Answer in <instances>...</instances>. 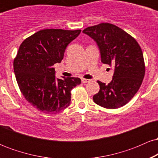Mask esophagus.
<instances>
[{
    "label": "esophagus",
    "instance_id": "34e87169",
    "mask_svg": "<svg viewBox=\"0 0 158 158\" xmlns=\"http://www.w3.org/2000/svg\"><path fill=\"white\" fill-rule=\"evenodd\" d=\"M90 81V79H81V82L83 84H85V83H88Z\"/></svg>",
    "mask_w": 158,
    "mask_h": 158
}]
</instances>
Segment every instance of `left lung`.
Returning a JSON list of instances; mask_svg holds the SVG:
<instances>
[{"label": "left lung", "instance_id": "1", "mask_svg": "<svg viewBox=\"0 0 158 158\" xmlns=\"http://www.w3.org/2000/svg\"><path fill=\"white\" fill-rule=\"evenodd\" d=\"M82 32L96 41L103 64L114 68L109 84L97 81L100 89L93 97L94 102L108 109L125 106L138 91L144 78L140 47L132 36L111 23L89 27Z\"/></svg>", "mask_w": 158, "mask_h": 158}]
</instances>
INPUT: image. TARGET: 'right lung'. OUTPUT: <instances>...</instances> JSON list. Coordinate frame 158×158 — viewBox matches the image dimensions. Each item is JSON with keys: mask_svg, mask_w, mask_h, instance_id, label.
I'll list each match as a JSON object with an SVG mask.
<instances>
[{"mask_svg": "<svg viewBox=\"0 0 158 158\" xmlns=\"http://www.w3.org/2000/svg\"><path fill=\"white\" fill-rule=\"evenodd\" d=\"M81 30L46 29L28 37L20 45L14 59V72L20 90L34 108L56 114L70 104L71 90L81 84L76 77L56 79V63L64 58L67 46Z\"/></svg>", "mask_w": 158, "mask_h": 158, "instance_id": "obj_1", "label": "right lung"}]
</instances>
